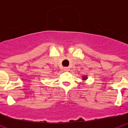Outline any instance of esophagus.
I'll list each match as a JSON object with an SVG mask.
<instances>
[{"mask_svg": "<svg viewBox=\"0 0 128 128\" xmlns=\"http://www.w3.org/2000/svg\"><path fill=\"white\" fill-rule=\"evenodd\" d=\"M69 70H70V68H69V67H64V70L66 72H68V71H69Z\"/></svg>", "mask_w": 128, "mask_h": 128, "instance_id": "esophagus-1", "label": "esophagus"}]
</instances>
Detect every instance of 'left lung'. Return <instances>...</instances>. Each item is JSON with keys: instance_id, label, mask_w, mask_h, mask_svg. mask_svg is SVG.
<instances>
[{"instance_id": "1", "label": "left lung", "mask_w": 128, "mask_h": 128, "mask_svg": "<svg viewBox=\"0 0 128 128\" xmlns=\"http://www.w3.org/2000/svg\"><path fill=\"white\" fill-rule=\"evenodd\" d=\"M86 79H87V78H86V76H83V78H82L83 80H86Z\"/></svg>"}]
</instances>
